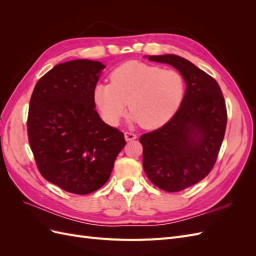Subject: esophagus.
<instances>
[{"mask_svg": "<svg viewBox=\"0 0 256 256\" xmlns=\"http://www.w3.org/2000/svg\"><path fill=\"white\" fill-rule=\"evenodd\" d=\"M124 136H125L126 141H132L136 138V134H134L132 132H129V131H126V132L124 134Z\"/></svg>", "mask_w": 256, "mask_h": 256, "instance_id": "1", "label": "esophagus"}]
</instances>
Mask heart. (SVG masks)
Here are the masks:
<instances>
[{"label": "heart", "mask_w": 256, "mask_h": 256, "mask_svg": "<svg viewBox=\"0 0 256 256\" xmlns=\"http://www.w3.org/2000/svg\"><path fill=\"white\" fill-rule=\"evenodd\" d=\"M184 94L182 76L174 69L127 62L110 74V84H98L94 102L109 125H118L128 102L131 120L144 128H157L172 118Z\"/></svg>", "instance_id": "1"}]
</instances>
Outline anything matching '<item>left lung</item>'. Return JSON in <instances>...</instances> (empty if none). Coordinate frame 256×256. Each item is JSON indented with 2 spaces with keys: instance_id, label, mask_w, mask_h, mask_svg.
<instances>
[{
  "instance_id": "1",
  "label": "left lung",
  "mask_w": 256,
  "mask_h": 256,
  "mask_svg": "<svg viewBox=\"0 0 256 256\" xmlns=\"http://www.w3.org/2000/svg\"><path fill=\"white\" fill-rule=\"evenodd\" d=\"M148 60L173 66L187 84L173 118L140 138L147 177L162 190L178 192L212 170L226 129V100L218 82L191 62L173 54Z\"/></svg>"
}]
</instances>
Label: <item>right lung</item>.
<instances>
[{
  "instance_id": "add662e5",
  "label": "right lung",
  "mask_w": 256,
  "mask_h": 256,
  "mask_svg": "<svg viewBox=\"0 0 256 256\" xmlns=\"http://www.w3.org/2000/svg\"><path fill=\"white\" fill-rule=\"evenodd\" d=\"M99 62L74 60L54 66L30 96L28 136L44 180L74 194H88L110 178L126 145L124 134L106 125L95 109Z\"/></svg>"
}]
</instances>
